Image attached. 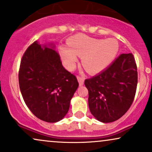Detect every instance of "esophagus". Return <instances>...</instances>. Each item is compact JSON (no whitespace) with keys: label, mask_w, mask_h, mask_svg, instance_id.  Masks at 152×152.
<instances>
[{"label":"esophagus","mask_w":152,"mask_h":152,"mask_svg":"<svg viewBox=\"0 0 152 152\" xmlns=\"http://www.w3.org/2000/svg\"><path fill=\"white\" fill-rule=\"evenodd\" d=\"M77 80L78 82H79V84H80V86H82L84 85V77H80V76H77Z\"/></svg>","instance_id":"1"}]
</instances>
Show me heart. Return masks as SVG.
I'll list each match as a JSON object with an SVG mask.
<instances>
[{"label": "heart", "instance_id": "b5f03b06", "mask_svg": "<svg viewBox=\"0 0 152 152\" xmlns=\"http://www.w3.org/2000/svg\"><path fill=\"white\" fill-rule=\"evenodd\" d=\"M69 49L64 48L61 56L65 67L72 70L82 56V64L88 72L95 74L103 71L114 61L119 45L114 39H101L78 34L68 42Z\"/></svg>", "mask_w": 152, "mask_h": 152}]
</instances>
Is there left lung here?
<instances>
[{"label": "left lung", "instance_id": "obj_1", "mask_svg": "<svg viewBox=\"0 0 152 152\" xmlns=\"http://www.w3.org/2000/svg\"><path fill=\"white\" fill-rule=\"evenodd\" d=\"M89 110L99 121L111 123L128 111L137 85V68L132 53H123L104 71L85 81Z\"/></svg>", "mask_w": 152, "mask_h": 152}]
</instances>
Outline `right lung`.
Masks as SVG:
<instances>
[{"mask_svg":"<svg viewBox=\"0 0 152 152\" xmlns=\"http://www.w3.org/2000/svg\"><path fill=\"white\" fill-rule=\"evenodd\" d=\"M50 47L37 42L31 44L22 58L18 77L22 97L31 113L42 121L56 123L67 114L79 83L63 67L54 46Z\"/></svg>","mask_w":152,"mask_h":152,"instance_id":"right-lung-1","label":"right lung"}]
</instances>
